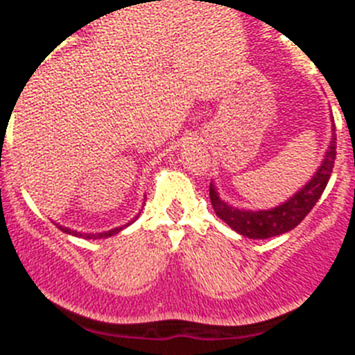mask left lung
I'll list each match as a JSON object with an SVG mask.
<instances>
[{
	"label": "left lung",
	"instance_id": "1",
	"mask_svg": "<svg viewBox=\"0 0 355 355\" xmlns=\"http://www.w3.org/2000/svg\"><path fill=\"white\" fill-rule=\"evenodd\" d=\"M334 130L336 129H333V139H331L324 162L317 170L315 177L301 191H297L290 200H286L283 205L269 210H258V212L237 209V207L225 203L219 198L217 191L214 189V185L210 184V203L214 207V212L221 217L230 228L248 239H270L295 228L308 216L315 203L320 200L331 173H333L334 159H336V132Z\"/></svg>",
	"mask_w": 355,
	"mask_h": 355
}]
</instances>
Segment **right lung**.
<instances>
[{
  "instance_id": "right-lung-1",
  "label": "right lung",
  "mask_w": 355,
  "mask_h": 355,
  "mask_svg": "<svg viewBox=\"0 0 355 355\" xmlns=\"http://www.w3.org/2000/svg\"><path fill=\"white\" fill-rule=\"evenodd\" d=\"M130 223H127L125 226H129ZM125 226H120V228H113L110 230V232H102V233H81V232H74V230H69V228H63V226H58L62 232L65 233H70V235H74V237H83V239H106V237H111V235H114V233L122 232Z\"/></svg>"
}]
</instances>
